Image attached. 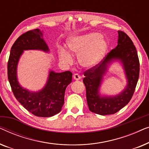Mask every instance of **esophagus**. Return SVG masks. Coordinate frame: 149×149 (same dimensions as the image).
Returning a JSON list of instances; mask_svg holds the SVG:
<instances>
[{"label":"esophagus","instance_id":"1","mask_svg":"<svg viewBox=\"0 0 149 149\" xmlns=\"http://www.w3.org/2000/svg\"><path fill=\"white\" fill-rule=\"evenodd\" d=\"M73 79H74V80L78 81V80H79V79H81V76L79 74L76 73V74H74V75H73Z\"/></svg>","mask_w":149,"mask_h":149}]
</instances>
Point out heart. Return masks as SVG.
Returning a JSON list of instances; mask_svg holds the SVG:
<instances>
[{"label":"heart","mask_w":149,"mask_h":149,"mask_svg":"<svg viewBox=\"0 0 149 149\" xmlns=\"http://www.w3.org/2000/svg\"><path fill=\"white\" fill-rule=\"evenodd\" d=\"M68 50L78 55V62L83 68H91L96 66L102 60L107 50V43L101 35L96 32L73 36L67 41ZM60 61L66 64L72 62L70 54L64 49L58 52Z\"/></svg>","instance_id":"1"}]
</instances>
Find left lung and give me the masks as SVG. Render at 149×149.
Returning <instances> with one entry per match:
<instances>
[{
	"label": "left lung",
	"mask_w": 149,
	"mask_h": 149,
	"mask_svg": "<svg viewBox=\"0 0 149 149\" xmlns=\"http://www.w3.org/2000/svg\"><path fill=\"white\" fill-rule=\"evenodd\" d=\"M118 61L124 69L127 84L117 95H102L100 88L109 67ZM140 64L137 51L125 32L118 31L117 46L96 66L85 71L83 83L86 88L87 102L89 111L100 115H113L123 108L133 95L138 77Z\"/></svg>",
	"instance_id": "obj_1"
}]
</instances>
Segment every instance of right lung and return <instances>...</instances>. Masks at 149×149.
Listing matches in <instances>:
<instances>
[{"mask_svg":"<svg viewBox=\"0 0 149 149\" xmlns=\"http://www.w3.org/2000/svg\"><path fill=\"white\" fill-rule=\"evenodd\" d=\"M40 50L49 52L43 38V31L30 30L19 36L12 46L7 65L8 79L15 98L35 116L50 117L60 113L64 102L65 90L72 82L70 71L58 73L50 70L45 86L37 91L24 88L17 79V66L24 51Z\"/></svg>","mask_w":149,"mask_h":149,"instance_id":"obj_1","label":"right lung"}]
</instances>
